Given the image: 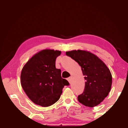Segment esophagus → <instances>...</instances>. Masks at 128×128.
I'll return each mask as SVG.
<instances>
[{"label":"esophagus","mask_w":128,"mask_h":128,"mask_svg":"<svg viewBox=\"0 0 128 128\" xmlns=\"http://www.w3.org/2000/svg\"><path fill=\"white\" fill-rule=\"evenodd\" d=\"M67 80L68 81V82H69L70 84L71 82H72V78H71V77H69V78H68L67 79Z\"/></svg>","instance_id":"1"}]
</instances>
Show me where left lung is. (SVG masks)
Segmentation results:
<instances>
[{
	"label": "left lung",
	"instance_id": "obj_1",
	"mask_svg": "<svg viewBox=\"0 0 128 128\" xmlns=\"http://www.w3.org/2000/svg\"><path fill=\"white\" fill-rule=\"evenodd\" d=\"M81 66L84 79V91L78 97L84 106L94 107L104 100L110 92L112 76L106 64L96 55L82 50L66 52Z\"/></svg>",
	"mask_w": 128,
	"mask_h": 128
}]
</instances>
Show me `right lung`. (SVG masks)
I'll use <instances>...</instances> for the list:
<instances>
[{
  "instance_id": "right-lung-1",
  "label": "right lung",
  "mask_w": 128,
  "mask_h": 128,
  "mask_svg": "<svg viewBox=\"0 0 128 128\" xmlns=\"http://www.w3.org/2000/svg\"><path fill=\"white\" fill-rule=\"evenodd\" d=\"M61 51L44 49L34 54L22 70L20 82L26 96L34 104L48 107L58 100L69 82L56 69V58Z\"/></svg>"
}]
</instances>
